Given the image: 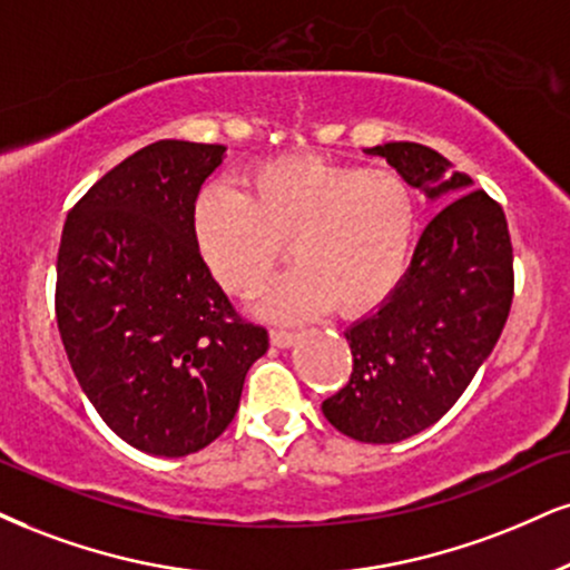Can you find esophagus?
I'll return each instance as SVG.
<instances>
[{
    "instance_id": "1",
    "label": "esophagus",
    "mask_w": 570,
    "mask_h": 570,
    "mask_svg": "<svg viewBox=\"0 0 570 570\" xmlns=\"http://www.w3.org/2000/svg\"><path fill=\"white\" fill-rule=\"evenodd\" d=\"M269 338H272L274 346H279V348H287V346H293V343H296L298 335L293 333V330H279V327H274L272 333H269Z\"/></svg>"
}]
</instances>
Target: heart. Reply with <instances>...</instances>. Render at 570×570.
<instances>
[{
  "label": "heart",
  "mask_w": 570,
  "mask_h": 570,
  "mask_svg": "<svg viewBox=\"0 0 570 570\" xmlns=\"http://www.w3.org/2000/svg\"><path fill=\"white\" fill-rule=\"evenodd\" d=\"M417 198L399 171L322 156L272 158L250 168L245 193L210 185L193 210L208 272L235 296H256L291 243L298 266L264 298V314L304 320L335 304L370 312L404 277Z\"/></svg>",
  "instance_id": "b5f03b06"
}]
</instances>
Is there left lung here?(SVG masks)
I'll list each match as a JSON object with an SVG mask.
<instances>
[{"mask_svg":"<svg viewBox=\"0 0 570 570\" xmlns=\"http://www.w3.org/2000/svg\"><path fill=\"white\" fill-rule=\"evenodd\" d=\"M428 198V222L389 301L346 330L348 383L322 402L330 425L364 444H396L452 410L508 322L512 243L504 210L441 153L417 142L367 147Z\"/></svg>","mask_w":570,"mask_h":570,"instance_id":"1","label":"left lung"}]
</instances>
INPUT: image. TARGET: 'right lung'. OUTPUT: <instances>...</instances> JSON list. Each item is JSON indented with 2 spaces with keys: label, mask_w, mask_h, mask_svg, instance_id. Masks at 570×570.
Masks as SVG:
<instances>
[{
  "label": "right lung",
  "mask_w": 570,
  "mask_h": 570,
  "mask_svg": "<svg viewBox=\"0 0 570 570\" xmlns=\"http://www.w3.org/2000/svg\"><path fill=\"white\" fill-rule=\"evenodd\" d=\"M224 145L160 139L110 168L70 208L55 317L73 375L139 452L185 456L235 417L269 348L210 277L193 237L200 185Z\"/></svg>",
  "instance_id": "1"
}]
</instances>
